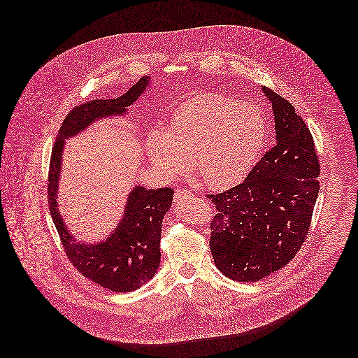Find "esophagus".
I'll return each instance as SVG.
<instances>
[{
	"label": "esophagus",
	"mask_w": 358,
	"mask_h": 358,
	"mask_svg": "<svg viewBox=\"0 0 358 358\" xmlns=\"http://www.w3.org/2000/svg\"><path fill=\"white\" fill-rule=\"evenodd\" d=\"M189 197H192V192L187 190V189H178V190L175 192V203H176V204H178V203H182L183 200H186V199H189Z\"/></svg>",
	"instance_id": "1"
}]
</instances>
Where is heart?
<instances>
[{"instance_id":"1","label":"heart","mask_w":358,"mask_h":358,"mask_svg":"<svg viewBox=\"0 0 358 358\" xmlns=\"http://www.w3.org/2000/svg\"><path fill=\"white\" fill-rule=\"evenodd\" d=\"M266 122L251 104L230 96L203 92L180 104L164 131H153L148 154L166 178L194 169L213 189L236 185L251 171L263 149Z\"/></svg>"}]
</instances>
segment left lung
<instances>
[{
	"mask_svg": "<svg viewBox=\"0 0 358 358\" xmlns=\"http://www.w3.org/2000/svg\"><path fill=\"white\" fill-rule=\"evenodd\" d=\"M275 145L237 186L206 194L215 205L209 248L226 277L252 282L287 266L302 248L320 190V162L308 127L267 87Z\"/></svg>",
	"mask_w": 358,
	"mask_h": 358,
	"instance_id": "8db88e82",
	"label": "left lung"
}]
</instances>
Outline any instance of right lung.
<instances>
[{
	"mask_svg": "<svg viewBox=\"0 0 358 358\" xmlns=\"http://www.w3.org/2000/svg\"><path fill=\"white\" fill-rule=\"evenodd\" d=\"M149 85L142 77L131 90L115 99H95L76 106L64 118L52 148L48 173V204L62 245L73 266L95 284L113 292H131L150 281L159 266V241L164 215L172 204L173 190L136 186L128 196L124 216L115 231L102 243L74 241L57 208V182L60 176L64 139L71 138L94 121L125 114Z\"/></svg>",
	"mask_w": 358,
	"mask_h": 358,
	"instance_id": "1",
	"label": "right lung"
}]
</instances>
